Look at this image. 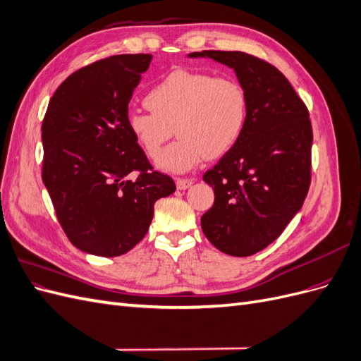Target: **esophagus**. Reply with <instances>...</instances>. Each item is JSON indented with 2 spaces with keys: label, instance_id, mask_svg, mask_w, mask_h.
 <instances>
[{
  "label": "esophagus",
  "instance_id": "34e87169",
  "mask_svg": "<svg viewBox=\"0 0 361 361\" xmlns=\"http://www.w3.org/2000/svg\"><path fill=\"white\" fill-rule=\"evenodd\" d=\"M192 183H194L192 179H180V178L176 179L178 190H188Z\"/></svg>",
  "mask_w": 361,
  "mask_h": 361
}]
</instances>
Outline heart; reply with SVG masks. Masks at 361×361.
Here are the masks:
<instances>
[{
    "label": "heart",
    "instance_id": "b5f03b06",
    "mask_svg": "<svg viewBox=\"0 0 361 361\" xmlns=\"http://www.w3.org/2000/svg\"><path fill=\"white\" fill-rule=\"evenodd\" d=\"M145 104L150 113L130 111L126 128L150 158L158 157L175 128L180 140L157 159L167 173H187L209 157L227 154L247 125V92L232 76L174 69L152 87Z\"/></svg>",
    "mask_w": 361,
    "mask_h": 361
}]
</instances>
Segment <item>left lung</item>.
<instances>
[{"instance_id": "1", "label": "left lung", "mask_w": 361, "mask_h": 361, "mask_svg": "<svg viewBox=\"0 0 361 361\" xmlns=\"http://www.w3.org/2000/svg\"><path fill=\"white\" fill-rule=\"evenodd\" d=\"M235 71L248 97L244 134L204 173L214 188L202 231L226 255L245 257L264 250L297 215L310 187L312 125L290 82L269 63L241 51H202Z\"/></svg>"}]
</instances>
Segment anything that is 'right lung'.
<instances>
[{
  "label": "right lung",
  "mask_w": 361,
  "mask_h": 361,
  "mask_svg": "<svg viewBox=\"0 0 361 361\" xmlns=\"http://www.w3.org/2000/svg\"><path fill=\"white\" fill-rule=\"evenodd\" d=\"M150 61V54H122L73 72L43 118L42 180L64 233L84 253H128L147 233L155 202L176 191L126 128L128 104ZM133 171L139 174L130 181Z\"/></svg>",
  "instance_id": "1"
}]
</instances>
